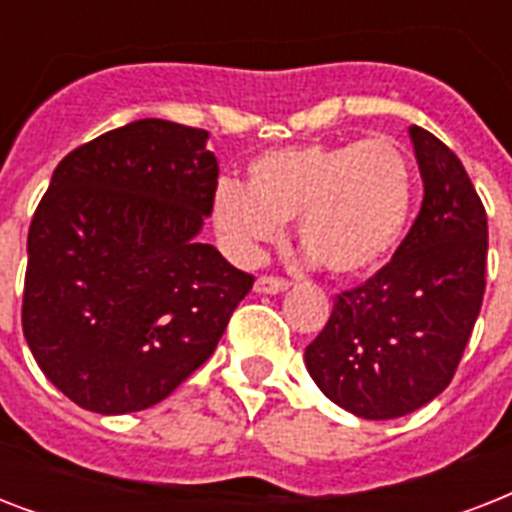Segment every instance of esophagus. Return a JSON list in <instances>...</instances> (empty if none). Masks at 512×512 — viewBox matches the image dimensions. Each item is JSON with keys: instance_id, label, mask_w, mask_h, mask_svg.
<instances>
[{"instance_id": "obj_1", "label": "esophagus", "mask_w": 512, "mask_h": 512, "mask_svg": "<svg viewBox=\"0 0 512 512\" xmlns=\"http://www.w3.org/2000/svg\"><path fill=\"white\" fill-rule=\"evenodd\" d=\"M289 287L287 279H281V276H260L255 281V292H263V295H279L284 289Z\"/></svg>"}]
</instances>
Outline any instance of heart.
Segmentation results:
<instances>
[{
    "instance_id": "obj_1",
    "label": "heart",
    "mask_w": 512,
    "mask_h": 512,
    "mask_svg": "<svg viewBox=\"0 0 512 512\" xmlns=\"http://www.w3.org/2000/svg\"><path fill=\"white\" fill-rule=\"evenodd\" d=\"M414 170L393 138L271 148L247 164V188L223 180L212 220L233 255L252 260L297 220V241L332 276L380 268L404 239Z\"/></svg>"
}]
</instances>
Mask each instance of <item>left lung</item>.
I'll return each instance as SVG.
<instances>
[{"instance_id": "1", "label": "left lung", "mask_w": 512, "mask_h": 512, "mask_svg": "<svg viewBox=\"0 0 512 512\" xmlns=\"http://www.w3.org/2000/svg\"><path fill=\"white\" fill-rule=\"evenodd\" d=\"M425 196L388 265L340 292L305 348L321 393L364 420H396L452 382L486 289L489 228L468 172L436 135L409 127Z\"/></svg>"}]
</instances>
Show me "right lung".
<instances>
[{
  "instance_id": "1",
  "label": "right lung",
  "mask_w": 512,
  "mask_h": 512,
  "mask_svg": "<svg viewBox=\"0 0 512 512\" xmlns=\"http://www.w3.org/2000/svg\"><path fill=\"white\" fill-rule=\"evenodd\" d=\"M207 130L140 119L74 148L28 228L23 335L44 377L98 414L148 409L223 337L255 276L201 244Z\"/></svg>"
}]
</instances>
